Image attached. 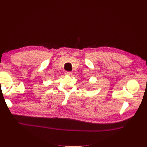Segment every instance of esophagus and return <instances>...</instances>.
I'll list each match as a JSON object with an SVG mask.
<instances>
[{
  "label": "esophagus",
  "mask_w": 147,
  "mask_h": 147,
  "mask_svg": "<svg viewBox=\"0 0 147 147\" xmlns=\"http://www.w3.org/2000/svg\"><path fill=\"white\" fill-rule=\"evenodd\" d=\"M65 74L68 76H71L72 74V73L71 71H65Z\"/></svg>",
  "instance_id": "1"
}]
</instances>
